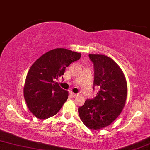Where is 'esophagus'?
Returning <instances> with one entry per match:
<instances>
[{"label":"esophagus","instance_id":"esophagus-1","mask_svg":"<svg viewBox=\"0 0 150 150\" xmlns=\"http://www.w3.org/2000/svg\"><path fill=\"white\" fill-rule=\"evenodd\" d=\"M70 94H71V96L73 97V98H75V97L77 95V94H75V93H73V92H70Z\"/></svg>","mask_w":150,"mask_h":150}]
</instances>
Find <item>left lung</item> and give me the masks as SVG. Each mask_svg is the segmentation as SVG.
Returning <instances> with one entry per match:
<instances>
[{
  "label": "left lung",
  "instance_id": "1",
  "mask_svg": "<svg viewBox=\"0 0 150 150\" xmlns=\"http://www.w3.org/2000/svg\"><path fill=\"white\" fill-rule=\"evenodd\" d=\"M94 64V87L97 95L87 99L78 109L79 117L92 130H99L111 124L119 116L127 96L126 78L117 63L105 55L89 54Z\"/></svg>",
  "mask_w": 150,
  "mask_h": 150
}]
</instances>
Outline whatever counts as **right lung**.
<instances>
[{"instance_id":"1","label":"right lung","mask_w":150,"mask_h":150,"mask_svg":"<svg viewBox=\"0 0 150 150\" xmlns=\"http://www.w3.org/2000/svg\"><path fill=\"white\" fill-rule=\"evenodd\" d=\"M81 54L57 48L41 56L29 69L24 87L25 100L30 112L39 119L56 115L68 98L69 92L55 81L65 69L79 60Z\"/></svg>"}]
</instances>
